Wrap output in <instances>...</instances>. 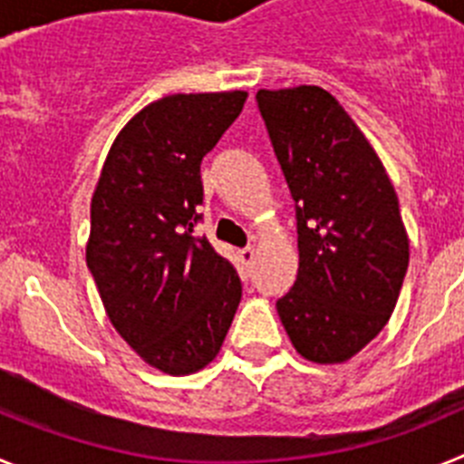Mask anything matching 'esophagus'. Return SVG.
<instances>
[{
  "label": "esophagus",
  "mask_w": 464,
  "mask_h": 464,
  "mask_svg": "<svg viewBox=\"0 0 464 464\" xmlns=\"http://www.w3.org/2000/svg\"><path fill=\"white\" fill-rule=\"evenodd\" d=\"M239 260H241V265H246V267H251L253 260H256V248H253V246H248V248H241V251H239Z\"/></svg>",
  "instance_id": "34e87169"
}]
</instances>
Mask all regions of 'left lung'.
<instances>
[{"label":"left lung","instance_id":"8db88e82","mask_svg":"<svg viewBox=\"0 0 464 464\" xmlns=\"http://www.w3.org/2000/svg\"><path fill=\"white\" fill-rule=\"evenodd\" d=\"M256 100L297 213V281L278 318L302 358L346 362L383 330L407 274L397 192L327 90H257Z\"/></svg>","mask_w":464,"mask_h":464}]
</instances>
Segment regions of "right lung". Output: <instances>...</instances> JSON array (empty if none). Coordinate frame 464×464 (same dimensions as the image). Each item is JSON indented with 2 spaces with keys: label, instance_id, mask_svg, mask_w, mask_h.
Listing matches in <instances>:
<instances>
[{
  "label": "right lung",
  "instance_id": "1",
  "mask_svg": "<svg viewBox=\"0 0 464 464\" xmlns=\"http://www.w3.org/2000/svg\"><path fill=\"white\" fill-rule=\"evenodd\" d=\"M248 92L169 94L118 132L90 204L85 260L111 325L155 370H204L225 342L241 281L195 235L199 165Z\"/></svg>",
  "mask_w": 464,
  "mask_h": 464
}]
</instances>
